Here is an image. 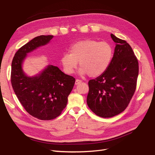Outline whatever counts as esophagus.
<instances>
[{"label":"esophagus","mask_w":155,"mask_h":155,"mask_svg":"<svg viewBox=\"0 0 155 155\" xmlns=\"http://www.w3.org/2000/svg\"><path fill=\"white\" fill-rule=\"evenodd\" d=\"M81 80H80V79H77L76 80V81H75V84H80V83H81Z\"/></svg>","instance_id":"esophagus-1"}]
</instances>
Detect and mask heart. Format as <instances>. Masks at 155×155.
Listing matches in <instances>:
<instances>
[{
  "label": "heart",
  "mask_w": 155,
  "mask_h": 155,
  "mask_svg": "<svg viewBox=\"0 0 155 155\" xmlns=\"http://www.w3.org/2000/svg\"><path fill=\"white\" fill-rule=\"evenodd\" d=\"M113 56V49L108 42L86 39L72 45L69 53L61 56L60 64L66 74H72L79 61L80 73L95 78L107 70Z\"/></svg>",
  "instance_id": "heart-1"
}]
</instances>
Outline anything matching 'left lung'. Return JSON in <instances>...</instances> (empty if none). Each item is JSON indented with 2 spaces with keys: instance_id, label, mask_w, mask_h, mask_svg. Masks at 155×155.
<instances>
[{
  "instance_id": "1",
  "label": "left lung",
  "mask_w": 155,
  "mask_h": 155,
  "mask_svg": "<svg viewBox=\"0 0 155 155\" xmlns=\"http://www.w3.org/2000/svg\"><path fill=\"white\" fill-rule=\"evenodd\" d=\"M116 42L114 56L102 75L88 81L87 104L96 115L111 117L128 107L137 87L138 60L126 41L110 34Z\"/></svg>"
}]
</instances>
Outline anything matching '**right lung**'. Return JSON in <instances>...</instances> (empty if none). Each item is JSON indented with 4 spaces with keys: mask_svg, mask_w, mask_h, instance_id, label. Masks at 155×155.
<instances>
[{
    "mask_svg": "<svg viewBox=\"0 0 155 155\" xmlns=\"http://www.w3.org/2000/svg\"><path fill=\"white\" fill-rule=\"evenodd\" d=\"M53 35H40L21 47L11 64V81L15 94L27 112L41 120L56 118L67 106L76 79L49 65L39 76L28 77L21 69L27 53L46 45Z\"/></svg>",
    "mask_w": 155,
    "mask_h": 155,
    "instance_id": "1",
    "label": "right lung"
}]
</instances>
